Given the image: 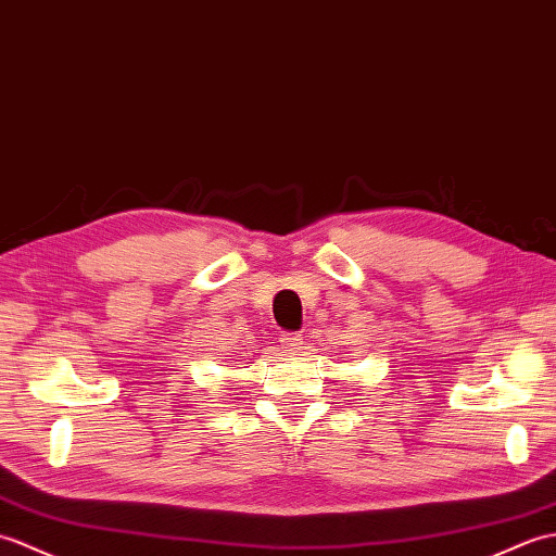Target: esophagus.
Listing matches in <instances>:
<instances>
[{
  "label": "esophagus",
  "instance_id": "34e87169",
  "mask_svg": "<svg viewBox=\"0 0 556 556\" xmlns=\"http://www.w3.org/2000/svg\"><path fill=\"white\" fill-rule=\"evenodd\" d=\"M280 344H282V350L294 354L304 344V338L300 336V332H286V336L280 338Z\"/></svg>",
  "mask_w": 556,
  "mask_h": 556
}]
</instances>
